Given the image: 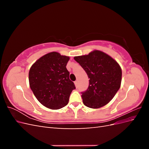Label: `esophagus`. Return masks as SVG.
I'll return each instance as SVG.
<instances>
[{
  "label": "esophagus",
  "instance_id": "34e87169",
  "mask_svg": "<svg viewBox=\"0 0 149 149\" xmlns=\"http://www.w3.org/2000/svg\"><path fill=\"white\" fill-rule=\"evenodd\" d=\"M74 84L76 86V87L77 88L78 87V81H74Z\"/></svg>",
  "mask_w": 149,
  "mask_h": 149
}]
</instances>
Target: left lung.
<instances>
[{"label": "left lung", "mask_w": 149, "mask_h": 149, "mask_svg": "<svg viewBox=\"0 0 149 149\" xmlns=\"http://www.w3.org/2000/svg\"><path fill=\"white\" fill-rule=\"evenodd\" d=\"M87 73L89 86L81 92L84 104L97 109L109 102L120 88L122 70L113 58L101 51L94 50L88 55L75 56Z\"/></svg>", "instance_id": "obj_1"}]
</instances>
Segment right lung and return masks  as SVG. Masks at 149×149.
<instances>
[{
  "label": "right lung",
  "instance_id": "1",
  "mask_svg": "<svg viewBox=\"0 0 149 149\" xmlns=\"http://www.w3.org/2000/svg\"><path fill=\"white\" fill-rule=\"evenodd\" d=\"M70 58L57 52L43 56L29 71L30 87L38 101L48 108L59 109L67 105L76 89L70 79L66 65Z\"/></svg>",
  "mask_w": 149,
  "mask_h": 149
}]
</instances>
